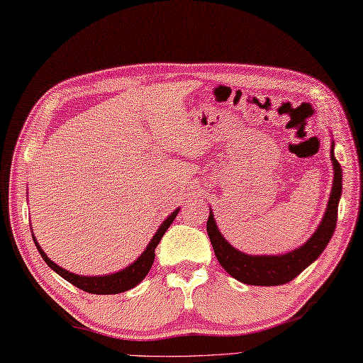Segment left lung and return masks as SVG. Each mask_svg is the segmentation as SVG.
Returning a JSON list of instances; mask_svg holds the SVG:
<instances>
[{
    "mask_svg": "<svg viewBox=\"0 0 363 363\" xmlns=\"http://www.w3.org/2000/svg\"><path fill=\"white\" fill-rule=\"evenodd\" d=\"M330 160L332 166H334V184H332L326 213H324L323 220L307 242L291 250V252L284 255H247L241 252L220 235L216 223H214L213 213L210 211L208 220H206V232H208L218 262L233 279L240 280L242 284L258 286L284 285L298 277L308 264H312L321 255L332 235H334L338 201L342 196V166L335 160L334 140L330 145Z\"/></svg>",
    "mask_w": 363,
    "mask_h": 363,
    "instance_id": "obj_1",
    "label": "left lung"
}]
</instances>
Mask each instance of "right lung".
Wrapping results in <instances>:
<instances>
[{"instance_id":"add662e5","label":"right lung","mask_w":363,"mask_h":363,"mask_svg":"<svg viewBox=\"0 0 363 363\" xmlns=\"http://www.w3.org/2000/svg\"><path fill=\"white\" fill-rule=\"evenodd\" d=\"M177 214H179V210H175L171 216H169L164 223L160 225L157 233H155L153 238L150 240L149 246L145 247L144 252L140 254V257L135 263H131L130 266H127V268L119 271V272H114V274H108V276L73 274V272H69L67 269L61 268V266H57L55 262L50 260L47 254L43 252L42 247L39 246V242H37L34 235H33V240L37 246V250H39V254L42 255V258L45 260V263L50 266V268L56 271L59 276L67 280V282H70L72 285H75L79 288V290H83L86 293H92V294H117V293H123L127 290H131L133 286H136L140 280L147 276V272L150 271L153 260H155V249H157L158 242L162 238V235L166 233L169 225L172 224V220L175 219Z\"/></svg>"}]
</instances>
